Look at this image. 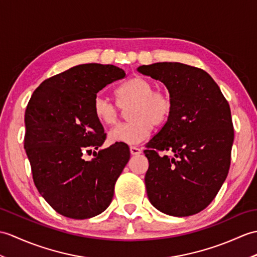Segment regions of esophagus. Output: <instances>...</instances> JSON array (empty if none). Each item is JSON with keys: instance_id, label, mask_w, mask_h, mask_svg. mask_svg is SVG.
I'll use <instances>...</instances> for the list:
<instances>
[{"instance_id": "esophagus-1", "label": "esophagus", "mask_w": 257, "mask_h": 257, "mask_svg": "<svg viewBox=\"0 0 257 257\" xmlns=\"http://www.w3.org/2000/svg\"><path fill=\"white\" fill-rule=\"evenodd\" d=\"M142 151L140 150L139 148L137 147H130V153L133 154V156H138V154H140Z\"/></svg>"}]
</instances>
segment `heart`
<instances>
[{
    "instance_id": "b5f03b06",
    "label": "heart",
    "mask_w": 257,
    "mask_h": 257,
    "mask_svg": "<svg viewBox=\"0 0 257 257\" xmlns=\"http://www.w3.org/2000/svg\"><path fill=\"white\" fill-rule=\"evenodd\" d=\"M117 103L106 97L103 93L95 95L92 108L98 120L110 126L119 118V106L129 109L131 121L112 128L108 138L111 142L137 145L145 140L151 131V126L160 127L168 120L172 111V100L168 93L154 91L150 81L137 76L116 89Z\"/></svg>"
}]
</instances>
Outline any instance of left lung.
<instances>
[{
	"label": "left lung",
	"mask_w": 257,
	"mask_h": 257,
	"mask_svg": "<svg viewBox=\"0 0 257 257\" xmlns=\"http://www.w3.org/2000/svg\"><path fill=\"white\" fill-rule=\"evenodd\" d=\"M168 88L171 115L148 142L145 183L151 205L173 217L204 210L228 175L234 131L228 101L206 71L180 62L141 65ZM170 151L173 157L161 152Z\"/></svg>",
	"instance_id": "1"
}]
</instances>
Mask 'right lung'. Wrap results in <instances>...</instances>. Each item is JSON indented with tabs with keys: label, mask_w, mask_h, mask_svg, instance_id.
Returning <instances> with one entry per match:
<instances>
[{
	"label": "right lung",
	"mask_w": 257,
	"mask_h": 257,
	"mask_svg": "<svg viewBox=\"0 0 257 257\" xmlns=\"http://www.w3.org/2000/svg\"><path fill=\"white\" fill-rule=\"evenodd\" d=\"M124 76L111 64L75 65L44 81L29 99L24 148L34 183L64 217L88 219L110 205L130 151L123 143L99 149L106 135L92 104L100 89ZM92 150L94 158L83 159Z\"/></svg>",
	"instance_id": "add662e5"
}]
</instances>
